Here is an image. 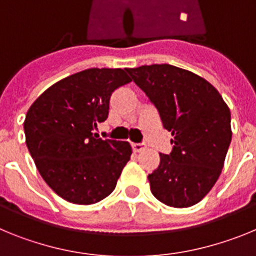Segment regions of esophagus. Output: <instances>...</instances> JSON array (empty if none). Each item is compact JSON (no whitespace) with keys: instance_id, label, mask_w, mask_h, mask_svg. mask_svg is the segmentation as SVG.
Instances as JSON below:
<instances>
[{"instance_id":"obj_1","label":"esophagus","mask_w":256,"mask_h":256,"mask_svg":"<svg viewBox=\"0 0 256 256\" xmlns=\"http://www.w3.org/2000/svg\"><path fill=\"white\" fill-rule=\"evenodd\" d=\"M132 148L134 152H141L146 148V144H132Z\"/></svg>"}]
</instances>
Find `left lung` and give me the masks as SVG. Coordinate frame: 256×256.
I'll list each match as a JSON object with an SVG mask.
<instances>
[{"label": "left lung", "instance_id": "obj_1", "mask_svg": "<svg viewBox=\"0 0 256 256\" xmlns=\"http://www.w3.org/2000/svg\"><path fill=\"white\" fill-rule=\"evenodd\" d=\"M156 106L172 133L173 150L160 154L148 182L152 195L172 208H188L218 180L230 148V112L214 86L169 64L126 69Z\"/></svg>", "mask_w": 256, "mask_h": 256}]
</instances>
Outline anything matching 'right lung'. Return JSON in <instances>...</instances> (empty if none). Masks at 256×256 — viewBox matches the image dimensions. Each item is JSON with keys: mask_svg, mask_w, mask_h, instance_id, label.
<instances>
[{"mask_svg": "<svg viewBox=\"0 0 256 256\" xmlns=\"http://www.w3.org/2000/svg\"><path fill=\"white\" fill-rule=\"evenodd\" d=\"M130 80L126 69L92 68L52 84L29 108L26 148L44 182L64 200L91 205L114 191L132 148L97 138L94 130L106 120L112 92Z\"/></svg>", "mask_w": 256, "mask_h": 256, "instance_id": "add662e5", "label": "right lung"}]
</instances>
